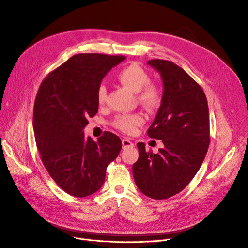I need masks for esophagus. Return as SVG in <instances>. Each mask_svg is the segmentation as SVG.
Masks as SVG:
<instances>
[{
    "instance_id": "obj_1",
    "label": "esophagus",
    "mask_w": 248,
    "mask_h": 248,
    "mask_svg": "<svg viewBox=\"0 0 248 248\" xmlns=\"http://www.w3.org/2000/svg\"><path fill=\"white\" fill-rule=\"evenodd\" d=\"M122 145H123L124 149L125 148H132L133 147V142L131 140H129L124 139V140H122Z\"/></svg>"
}]
</instances>
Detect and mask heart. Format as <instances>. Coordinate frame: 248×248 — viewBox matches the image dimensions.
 Returning <instances> with one entry per match:
<instances>
[{
  "label": "heart",
  "mask_w": 248,
  "mask_h": 248,
  "mask_svg": "<svg viewBox=\"0 0 248 248\" xmlns=\"http://www.w3.org/2000/svg\"><path fill=\"white\" fill-rule=\"evenodd\" d=\"M117 79L121 84L131 91L137 93V98L140 103L148 108H156L159 106L162 100V90L161 88L149 82L150 77L148 72L137 64H130L124 67L117 74ZM107 88L103 85L97 89V102L100 106H103L107 101ZM144 122V118L140 114H128V115H119L112 122L117 129L125 133H132L137 127Z\"/></svg>",
  "instance_id": "b5f03b06"
}]
</instances>
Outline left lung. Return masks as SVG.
I'll return each mask as SVG.
<instances>
[{"label": "left lung", "mask_w": 248, "mask_h": 248, "mask_svg": "<svg viewBox=\"0 0 248 248\" xmlns=\"http://www.w3.org/2000/svg\"><path fill=\"white\" fill-rule=\"evenodd\" d=\"M160 73L162 100L148 136L161 140L158 153L139 142V159L132 166L138 188L154 200L169 199L182 191L204 161L209 142V109L206 95L181 67L166 60H150Z\"/></svg>", "instance_id": "obj_1"}]
</instances>
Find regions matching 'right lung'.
<instances>
[{
    "instance_id": "obj_1",
    "label": "right lung",
    "mask_w": 248,
    "mask_h": 248,
    "mask_svg": "<svg viewBox=\"0 0 248 248\" xmlns=\"http://www.w3.org/2000/svg\"><path fill=\"white\" fill-rule=\"evenodd\" d=\"M125 57L79 54L43 79L34 103L33 128L44 167L59 187L73 197L100 189L108 164L122 142L111 132L94 141L85 137L88 119L98 112L97 89Z\"/></svg>"
}]
</instances>
